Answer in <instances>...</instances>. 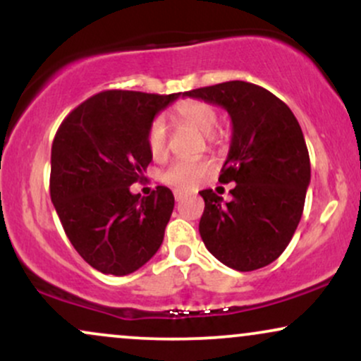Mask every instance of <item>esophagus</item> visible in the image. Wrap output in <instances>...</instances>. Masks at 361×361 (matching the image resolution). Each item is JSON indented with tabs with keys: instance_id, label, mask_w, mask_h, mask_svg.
Returning a JSON list of instances; mask_svg holds the SVG:
<instances>
[{
	"instance_id": "esophagus-1",
	"label": "esophagus",
	"mask_w": 361,
	"mask_h": 361,
	"mask_svg": "<svg viewBox=\"0 0 361 361\" xmlns=\"http://www.w3.org/2000/svg\"><path fill=\"white\" fill-rule=\"evenodd\" d=\"M185 198V193H181V192H175V200L176 202H181Z\"/></svg>"
}]
</instances>
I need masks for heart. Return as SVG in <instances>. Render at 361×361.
<instances>
[{
    "mask_svg": "<svg viewBox=\"0 0 361 361\" xmlns=\"http://www.w3.org/2000/svg\"><path fill=\"white\" fill-rule=\"evenodd\" d=\"M176 115L185 123L207 134L210 144L219 140L217 132H214L217 126V110L214 105L207 102H185L176 109ZM147 149L152 159L161 161L168 154V123L164 117H156L147 130ZM210 169V161L207 159H192V161H175L164 169L161 175L163 183L176 190H192L202 181Z\"/></svg>",
    "mask_w": 361,
    "mask_h": 361,
    "instance_id": "b5f03b06",
    "label": "heart"
}]
</instances>
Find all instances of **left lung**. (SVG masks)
<instances>
[{"instance_id":"obj_1","label":"left lung","mask_w":361,"mask_h":361,"mask_svg":"<svg viewBox=\"0 0 361 361\" xmlns=\"http://www.w3.org/2000/svg\"><path fill=\"white\" fill-rule=\"evenodd\" d=\"M183 97L222 106L233 139L219 181L235 183L226 202L202 190L205 247L226 267L252 271L275 261L299 226L310 183V161L295 115L258 85L227 81Z\"/></svg>"}]
</instances>
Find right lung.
I'll use <instances>...</instances> for the list:
<instances>
[{"label":"right lung","mask_w":361,"mask_h":361,"mask_svg":"<svg viewBox=\"0 0 361 361\" xmlns=\"http://www.w3.org/2000/svg\"><path fill=\"white\" fill-rule=\"evenodd\" d=\"M180 93L109 90L62 120L51 152V200L86 263L106 275L139 270L159 250L175 197L157 186L130 193L152 161L147 130Z\"/></svg>","instance_id":"add662e5"}]
</instances>
